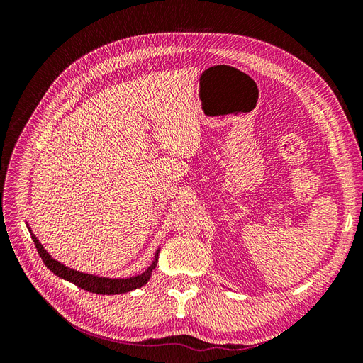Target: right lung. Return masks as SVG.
Returning <instances> with one entry per match:
<instances>
[{"instance_id": "right-lung-1", "label": "right lung", "mask_w": 363, "mask_h": 363, "mask_svg": "<svg viewBox=\"0 0 363 363\" xmlns=\"http://www.w3.org/2000/svg\"><path fill=\"white\" fill-rule=\"evenodd\" d=\"M31 239L33 242L36 245V250L39 252V256L42 257L43 263H45V267L56 274L57 277H62L65 280H68L71 283H74L75 286H79L84 291H89L94 294H101V295H113V294H124L128 291H133L138 289L140 286H144V284L150 280V276L152 269L156 268L157 265V257H159V251L156 252V257L155 262L151 263V267L145 271L142 272L140 276H135V277H130V279H106V277H98V276H91V274H84V272H79L75 269H71L68 267L62 265L60 262L54 260L48 252L43 250L42 244L39 242V239L31 233Z\"/></svg>"}]
</instances>
